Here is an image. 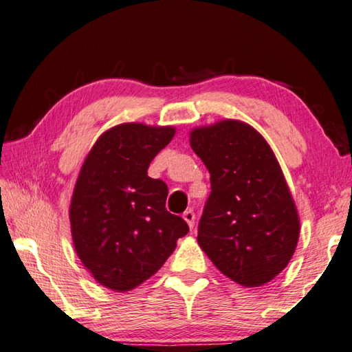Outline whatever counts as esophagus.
<instances>
[{
    "label": "esophagus",
    "mask_w": 352,
    "mask_h": 352,
    "mask_svg": "<svg viewBox=\"0 0 352 352\" xmlns=\"http://www.w3.org/2000/svg\"><path fill=\"white\" fill-rule=\"evenodd\" d=\"M183 219L186 220L188 222V225H189V228H194V222H195V214H194V211L192 210H186L183 212Z\"/></svg>",
    "instance_id": "esophagus-1"
}]
</instances>
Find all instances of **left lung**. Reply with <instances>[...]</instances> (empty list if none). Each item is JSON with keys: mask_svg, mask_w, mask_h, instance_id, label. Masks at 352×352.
Returning <instances> with one entry per match:
<instances>
[{"mask_svg": "<svg viewBox=\"0 0 352 352\" xmlns=\"http://www.w3.org/2000/svg\"><path fill=\"white\" fill-rule=\"evenodd\" d=\"M190 147L211 174L199 245L223 273L258 287L285 269L300 220L281 168L265 140L239 121L195 129Z\"/></svg>", "mask_w": 352, "mask_h": 352, "instance_id": "8db88e82", "label": "left lung"}]
</instances>
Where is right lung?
Masks as SVG:
<instances>
[{
	"instance_id": "1",
	"label": "right lung",
	"mask_w": 352,
	"mask_h": 352,
	"mask_svg": "<svg viewBox=\"0 0 352 352\" xmlns=\"http://www.w3.org/2000/svg\"><path fill=\"white\" fill-rule=\"evenodd\" d=\"M172 127L121 124L93 146L69 208L82 264L105 287L126 292L160 270L189 226L166 210L168 184L147 175Z\"/></svg>"
}]
</instances>
